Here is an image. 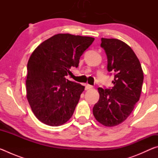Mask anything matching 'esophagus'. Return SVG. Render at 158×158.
Returning <instances> with one entry per match:
<instances>
[{
	"instance_id": "34e87169",
	"label": "esophagus",
	"mask_w": 158,
	"mask_h": 158,
	"mask_svg": "<svg viewBox=\"0 0 158 158\" xmlns=\"http://www.w3.org/2000/svg\"><path fill=\"white\" fill-rule=\"evenodd\" d=\"M93 85H89V84H86L85 85V90H89V89H93Z\"/></svg>"
}]
</instances>
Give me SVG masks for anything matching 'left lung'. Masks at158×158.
Returning a JSON list of instances; mask_svg holds the SVG:
<instances>
[{
    "label": "left lung",
    "mask_w": 158,
    "mask_h": 158,
    "mask_svg": "<svg viewBox=\"0 0 158 158\" xmlns=\"http://www.w3.org/2000/svg\"><path fill=\"white\" fill-rule=\"evenodd\" d=\"M101 47L107 57V69L114 74V87L98 88L100 99L93 106L95 119L106 127L122 123L139 100L143 73L137 56L120 40L102 38Z\"/></svg>",
    "instance_id": "left-lung-1"
}]
</instances>
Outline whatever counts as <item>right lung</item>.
Here are the masks:
<instances>
[{"mask_svg":"<svg viewBox=\"0 0 158 158\" xmlns=\"http://www.w3.org/2000/svg\"><path fill=\"white\" fill-rule=\"evenodd\" d=\"M94 40L60 33L44 41L32 53L27 65L26 93L40 121L56 127L70 119L85 87L65 76L71 67L79 66L80 57Z\"/></svg>","mask_w":158,"mask_h":158,"instance_id":"1","label":"right lung"}]
</instances>
